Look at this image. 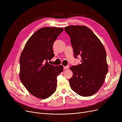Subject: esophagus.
I'll return each instance as SVG.
<instances>
[{
    "mask_svg": "<svg viewBox=\"0 0 122 122\" xmlns=\"http://www.w3.org/2000/svg\"><path fill=\"white\" fill-rule=\"evenodd\" d=\"M69 66H64V69H69Z\"/></svg>",
    "mask_w": 122,
    "mask_h": 122,
    "instance_id": "obj_1",
    "label": "esophagus"
}]
</instances>
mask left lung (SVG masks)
I'll list each match as a JSON object with an SVG mask.
<instances>
[{
    "label": "left lung",
    "mask_w": 122,
    "mask_h": 122,
    "mask_svg": "<svg viewBox=\"0 0 122 122\" xmlns=\"http://www.w3.org/2000/svg\"><path fill=\"white\" fill-rule=\"evenodd\" d=\"M65 30L71 38L76 58L81 57V64L70 68L73 72L69 82L72 90L81 97L97 92L108 72L105 49L93 31L85 25H70Z\"/></svg>",
    "instance_id": "left-lung-1"
}]
</instances>
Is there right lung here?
I'll use <instances>...</instances> for the list:
<instances>
[{
  "mask_svg": "<svg viewBox=\"0 0 122 122\" xmlns=\"http://www.w3.org/2000/svg\"><path fill=\"white\" fill-rule=\"evenodd\" d=\"M63 28L44 27L37 30L25 43L20 58V79L30 93L46 99L56 91L57 76L62 65L54 66L48 61L54 56L53 45Z\"/></svg>",
  "mask_w": 122,
  "mask_h": 122,
  "instance_id": "add662e5",
  "label": "right lung"
}]
</instances>
